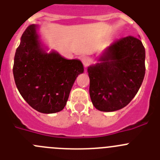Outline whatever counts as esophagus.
Instances as JSON below:
<instances>
[{"mask_svg": "<svg viewBox=\"0 0 160 160\" xmlns=\"http://www.w3.org/2000/svg\"><path fill=\"white\" fill-rule=\"evenodd\" d=\"M90 62H91L90 58L88 57V56H82V63H83L85 68H87V67L89 65V63H90Z\"/></svg>", "mask_w": 160, "mask_h": 160, "instance_id": "1", "label": "esophagus"}]
</instances>
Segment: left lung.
<instances>
[{"mask_svg":"<svg viewBox=\"0 0 160 160\" xmlns=\"http://www.w3.org/2000/svg\"><path fill=\"white\" fill-rule=\"evenodd\" d=\"M145 50L133 36L116 40L88 68L89 95L94 107L101 112H115L132 100L145 74Z\"/></svg>","mask_w":160,"mask_h":160,"instance_id":"1","label":"left lung"}]
</instances>
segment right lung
Listing matches in <instances>:
<instances>
[{"mask_svg":"<svg viewBox=\"0 0 160 160\" xmlns=\"http://www.w3.org/2000/svg\"><path fill=\"white\" fill-rule=\"evenodd\" d=\"M83 71L80 60L45 52L36 25L23 32L15 54L13 75L19 93L33 109L45 114L63 110L76 78Z\"/></svg>","mask_w":160,"mask_h":160,"instance_id":"obj_1","label":"right lung"}]
</instances>
